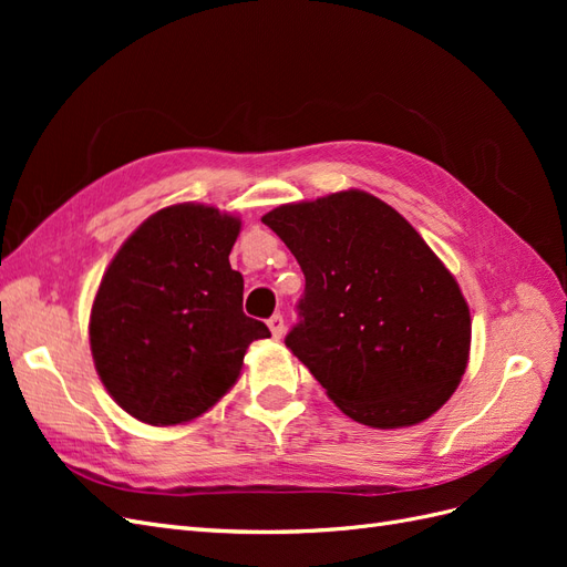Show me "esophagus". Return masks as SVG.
Returning <instances> with one entry per match:
<instances>
[{"label":"esophagus","instance_id":"1","mask_svg":"<svg viewBox=\"0 0 567 567\" xmlns=\"http://www.w3.org/2000/svg\"><path fill=\"white\" fill-rule=\"evenodd\" d=\"M267 326H269V331H271V336H274V338H281V336H284V331H286V323H284V317H281V315H274V317H269Z\"/></svg>","mask_w":567,"mask_h":567}]
</instances>
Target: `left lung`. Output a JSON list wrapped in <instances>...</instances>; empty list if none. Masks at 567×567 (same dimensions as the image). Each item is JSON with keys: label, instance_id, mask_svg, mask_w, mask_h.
<instances>
[{"label": "left lung", "instance_id": "8db88e82", "mask_svg": "<svg viewBox=\"0 0 567 567\" xmlns=\"http://www.w3.org/2000/svg\"><path fill=\"white\" fill-rule=\"evenodd\" d=\"M262 221L305 274L286 348L342 414L383 431L433 416L466 371L471 312L421 234L357 188Z\"/></svg>", "mask_w": 567, "mask_h": 567}]
</instances>
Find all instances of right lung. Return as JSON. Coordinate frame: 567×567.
Instances as JSON below:
<instances>
[{"instance_id":"1","label":"right lung","mask_w":567,"mask_h":567,"mask_svg":"<svg viewBox=\"0 0 567 567\" xmlns=\"http://www.w3.org/2000/svg\"><path fill=\"white\" fill-rule=\"evenodd\" d=\"M241 219L179 203L151 215L109 265L90 317L101 383L130 416L188 423L238 379L269 329L244 312V277L229 265Z\"/></svg>"}]
</instances>
